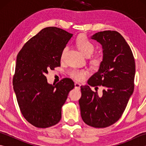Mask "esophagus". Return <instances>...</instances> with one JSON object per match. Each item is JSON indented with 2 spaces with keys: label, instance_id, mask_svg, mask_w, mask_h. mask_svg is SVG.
Segmentation results:
<instances>
[{
  "label": "esophagus",
  "instance_id": "esophagus-1",
  "mask_svg": "<svg viewBox=\"0 0 146 146\" xmlns=\"http://www.w3.org/2000/svg\"><path fill=\"white\" fill-rule=\"evenodd\" d=\"M80 86H81V85H80L79 83H78V82H75V88L80 89Z\"/></svg>",
  "mask_w": 146,
  "mask_h": 146
}]
</instances>
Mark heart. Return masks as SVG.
Returning <instances> with one entry per match:
<instances>
[{
  "instance_id": "b5f03b06",
  "label": "heart",
  "mask_w": 146,
  "mask_h": 146,
  "mask_svg": "<svg viewBox=\"0 0 146 146\" xmlns=\"http://www.w3.org/2000/svg\"><path fill=\"white\" fill-rule=\"evenodd\" d=\"M76 46L78 48L79 50L81 51L82 54H84L85 56L88 57L91 56L93 52L95 51V45L91 40H90L87 37L84 35L78 36L76 40ZM68 46H65L61 51V58H63L64 54L68 51ZM94 63H97V61H94ZM88 71L86 70H77L75 69L71 71L70 75L72 78H75L78 81H82L84 79L85 76L87 75Z\"/></svg>"
}]
</instances>
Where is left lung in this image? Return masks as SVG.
Returning <instances> with one entry per match:
<instances>
[{
  "label": "left lung",
  "instance_id": "obj_1",
  "mask_svg": "<svg viewBox=\"0 0 146 146\" xmlns=\"http://www.w3.org/2000/svg\"><path fill=\"white\" fill-rule=\"evenodd\" d=\"M91 38L100 43L103 60L97 72L81 86L79 100L82 119L95 128H104L115 123L122 116L134 92L135 64L131 48L119 33L104 31ZM104 86L99 97L90 86Z\"/></svg>",
  "mask_w": 146,
  "mask_h": 146
}]
</instances>
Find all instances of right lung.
I'll list each match as a JSON object with an SVG mask.
<instances>
[{
    "instance_id": "1",
    "label": "right lung",
    "mask_w": 146,
    "mask_h": 146,
    "mask_svg": "<svg viewBox=\"0 0 146 146\" xmlns=\"http://www.w3.org/2000/svg\"><path fill=\"white\" fill-rule=\"evenodd\" d=\"M72 36L58 27H46L26 42L17 56L14 90L23 115L36 127L60 122L61 107L75 87L70 78L51 85L45 76L60 66L61 51Z\"/></svg>"
}]
</instances>
